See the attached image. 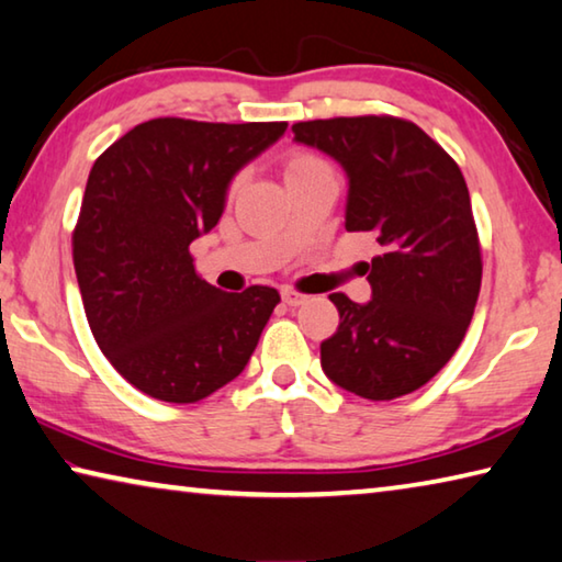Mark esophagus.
<instances>
[{"instance_id": "1", "label": "esophagus", "mask_w": 562, "mask_h": 562, "mask_svg": "<svg viewBox=\"0 0 562 562\" xmlns=\"http://www.w3.org/2000/svg\"><path fill=\"white\" fill-rule=\"evenodd\" d=\"M307 300H310L307 294H302V292L292 290V288H284V290H282V302L290 304V307H300V304H304Z\"/></svg>"}]
</instances>
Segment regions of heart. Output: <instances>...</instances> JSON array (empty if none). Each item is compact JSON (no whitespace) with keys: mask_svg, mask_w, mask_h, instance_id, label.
<instances>
[{"mask_svg":"<svg viewBox=\"0 0 562 562\" xmlns=\"http://www.w3.org/2000/svg\"><path fill=\"white\" fill-rule=\"evenodd\" d=\"M319 168H327V164L317 156L312 154H302V150H294V154L288 156L284 160V180H294L304 173H312V170H319ZM243 178H235L233 186H231V193H235L237 186H240Z\"/></svg>","mask_w":562,"mask_h":562,"instance_id":"obj_1","label":"heart"}]
</instances>
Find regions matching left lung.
<instances>
[{
	"label": "left lung",
	"mask_w": 562,
	"mask_h": 562,
	"mask_svg": "<svg viewBox=\"0 0 562 562\" xmlns=\"http://www.w3.org/2000/svg\"><path fill=\"white\" fill-rule=\"evenodd\" d=\"M292 133L345 168V227L382 245L367 265L372 300L329 294L339 327L322 341V369L372 402L412 394L459 349L481 290V243L461 168L396 116L300 121Z\"/></svg>",
	"instance_id": "left-lung-1"
}]
</instances>
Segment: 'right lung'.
Wrapping results in <instances>:
<instances>
[{"instance_id": "1", "label": "right lung", "mask_w": 562, "mask_h": 562, "mask_svg": "<svg viewBox=\"0 0 562 562\" xmlns=\"http://www.w3.org/2000/svg\"><path fill=\"white\" fill-rule=\"evenodd\" d=\"M288 123L150 119L97 158L71 247L93 339L138 392L193 404L243 372L280 292H223L195 272L233 176Z\"/></svg>"}]
</instances>
